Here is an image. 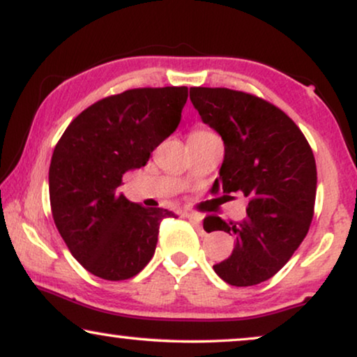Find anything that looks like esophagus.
I'll use <instances>...</instances> for the list:
<instances>
[{
  "instance_id": "1",
  "label": "esophagus",
  "mask_w": 357,
  "mask_h": 357,
  "mask_svg": "<svg viewBox=\"0 0 357 357\" xmlns=\"http://www.w3.org/2000/svg\"><path fill=\"white\" fill-rule=\"evenodd\" d=\"M185 216H187L190 221H192L195 226L199 227V222H202V216L199 214H190V213H185Z\"/></svg>"
}]
</instances>
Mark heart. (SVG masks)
Here are the masks:
<instances>
[{
    "label": "heart",
    "instance_id": "b5f03b06",
    "mask_svg": "<svg viewBox=\"0 0 357 357\" xmlns=\"http://www.w3.org/2000/svg\"><path fill=\"white\" fill-rule=\"evenodd\" d=\"M213 135H214L213 131H209L206 128H195V130L190 131L188 139L190 138H206V136H213Z\"/></svg>",
    "mask_w": 357,
    "mask_h": 357
}]
</instances>
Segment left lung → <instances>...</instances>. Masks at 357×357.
I'll list each match as a JSON object with an SVG mask.
<instances>
[{"instance_id": "left-lung-1", "label": "left lung", "mask_w": 357, "mask_h": 357, "mask_svg": "<svg viewBox=\"0 0 357 357\" xmlns=\"http://www.w3.org/2000/svg\"><path fill=\"white\" fill-rule=\"evenodd\" d=\"M190 99L224 141L213 190L242 192L248 199L241 222L206 218L213 224L208 232L236 238L231 257L213 268L231 286L260 284L289 261L309 232L317 193L314 153L299 126L261 97L227 87H190Z\"/></svg>"}]
</instances>
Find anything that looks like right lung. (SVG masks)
Here are the masks:
<instances>
[{
  "instance_id": "right-lung-1",
  "label": "right lung",
  "mask_w": 357,
  "mask_h": 357,
  "mask_svg": "<svg viewBox=\"0 0 357 357\" xmlns=\"http://www.w3.org/2000/svg\"><path fill=\"white\" fill-rule=\"evenodd\" d=\"M188 87H138L82 110L53 151L48 192L55 226L71 255L94 276L123 281L148 265L159 226L175 218L120 193L121 177L146 165L180 123Z\"/></svg>"
}]
</instances>
